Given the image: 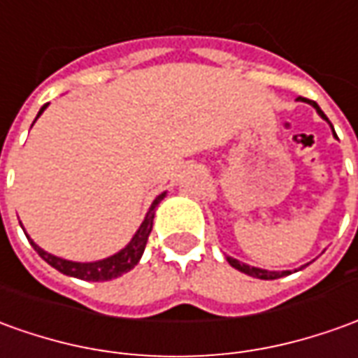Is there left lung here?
<instances>
[{
	"label": "left lung",
	"instance_id": "left-lung-1",
	"mask_svg": "<svg viewBox=\"0 0 358 358\" xmlns=\"http://www.w3.org/2000/svg\"><path fill=\"white\" fill-rule=\"evenodd\" d=\"M312 105L315 107V110L322 115V117L327 120V117H325L324 113H322V108L317 107V103H314V101H310ZM228 263H230L231 267L238 268V271H241V273H245V275H250V277H255V278H263V280H273V278H280V277H287L288 271H282V273H277V271H265V268H257V267H250V265H245V263H240L238 259H231L228 257Z\"/></svg>",
	"mask_w": 358,
	"mask_h": 358
}]
</instances>
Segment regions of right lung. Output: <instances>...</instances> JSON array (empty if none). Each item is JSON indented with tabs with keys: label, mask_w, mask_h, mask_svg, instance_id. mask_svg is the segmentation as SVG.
Masks as SVG:
<instances>
[{
	"label": "right lung",
	"mask_w": 358,
	"mask_h": 358,
	"mask_svg": "<svg viewBox=\"0 0 358 358\" xmlns=\"http://www.w3.org/2000/svg\"><path fill=\"white\" fill-rule=\"evenodd\" d=\"M46 108L44 105L41 110H38V115L36 118L43 115V110ZM165 193H162L157 199H155L152 206H150V210H148L146 218L142 222V226L138 228L136 236L132 238V241L128 243L127 248L122 251H118L117 255H113V257L103 259V261H95V263H73V261H66V259L56 257V255H50V253H46L44 250H41L33 240L31 241V245H33L36 253L41 255V257L52 265L54 268H58L60 273L64 275H70V277L81 278V280H93V282H99V280H110V278H117L120 275H124L128 273L130 268H134L140 257H142V253L146 250V243L148 238H150V231H152V226H154V214H155V206L159 204V201L164 199Z\"/></svg>",
	"instance_id": "obj_1"
}]
</instances>
